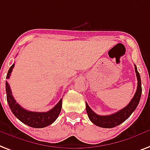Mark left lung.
Returning <instances> with one entry per match:
<instances>
[{
    "instance_id": "1",
    "label": "left lung",
    "mask_w": 150,
    "mask_h": 150,
    "mask_svg": "<svg viewBox=\"0 0 150 150\" xmlns=\"http://www.w3.org/2000/svg\"><path fill=\"white\" fill-rule=\"evenodd\" d=\"M134 69H135L136 76L138 79V86H137V90L135 93L134 95L133 98L131 99L127 105L124 107L123 109L118 111L117 112L113 113L112 115L108 116H100L96 114L90 106L88 105V104L86 102V109L87 112L88 117L90 120V121L95 124V125L104 127V128H112L115 127L116 126L120 125L124 121L130 117L133 112L136 109L137 106L139 105L140 101V98L142 95V84H141V78L139 75L138 69L136 65H134Z\"/></svg>"
}]
</instances>
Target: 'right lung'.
<instances>
[{
    "mask_svg": "<svg viewBox=\"0 0 150 150\" xmlns=\"http://www.w3.org/2000/svg\"><path fill=\"white\" fill-rule=\"evenodd\" d=\"M15 66V64L11 65L9 68L6 79H9L12 69ZM7 93V101L8 104L9 108L11 109V112L14 114V116L19 119V120L29 127H34V128H42L52 124L60 113L61 108H62V99L50 111L45 112H31L22 108L19 104L16 101V100L12 96L11 90L10 89V86L6 81L5 83Z\"/></svg>",
    "mask_w": 150,
    "mask_h": 150,
    "instance_id": "add662e5",
    "label": "right lung"
}]
</instances>
